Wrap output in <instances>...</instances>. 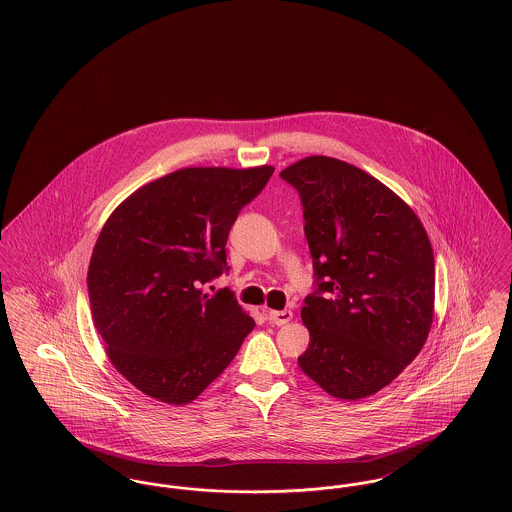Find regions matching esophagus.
<instances>
[{"label": "esophagus", "instance_id": "34e87169", "mask_svg": "<svg viewBox=\"0 0 512 512\" xmlns=\"http://www.w3.org/2000/svg\"><path fill=\"white\" fill-rule=\"evenodd\" d=\"M293 318L292 311H268V320L276 326H284Z\"/></svg>", "mask_w": 512, "mask_h": 512}]
</instances>
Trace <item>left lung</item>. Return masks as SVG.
<instances>
[{"label": "left lung", "mask_w": 512, "mask_h": 512, "mask_svg": "<svg viewBox=\"0 0 512 512\" xmlns=\"http://www.w3.org/2000/svg\"><path fill=\"white\" fill-rule=\"evenodd\" d=\"M299 192L315 292L301 318V370L340 399L386 388L411 365L434 318V251L413 209L365 171L324 155L280 172Z\"/></svg>", "instance_id": "8db88e82"}]
</instances>
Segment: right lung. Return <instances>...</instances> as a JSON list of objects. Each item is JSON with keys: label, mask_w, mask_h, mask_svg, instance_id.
<instances>
[{"label": "right lung", "mask_w": 512, "mask_h": 512, "mask_svg": "<svg viewBox=\"0 0 512 512\" xmlns=\"http://www.w3.org/2000/svg\"><path fill=\"white\" fill-rule=\"evenodd\" d=\"M274 169L190 167L126 197L99 232L88 268L107 357L142 393L186 405L232 363L255 320L232 293L201 286L226 267V242Z\"/></svg>", "instance_id": "obj_1"}]
</instances>
